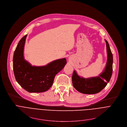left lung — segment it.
Wrapping results in <instances>:
<instances>
[{"mask_svg": "<svg viewBox=\"0 0 127 127\" xmlns=\"http://www.w3.org/2000/svg\"><path fill=\"white\" fill-rule=\"evenodd\" d=\"M107 61L104 71L98 77L88 79L79 77L75 71L72 76V82L74 87L79 92L87 94H93L100 92L107 85L111 77L112 73L113 56L109 44L105 40Z\"/></svg>", "mask_w": 127, "mask_h": 127, "instance_id": "8db88e82", "label": "left lung"}]
</instances>
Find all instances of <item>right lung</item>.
<instances>
[{
	"label": "right lung",
	"instance_id": "right-lung-1",
	"mask_svg": "<svg viewBox=\"0 0 127 127\" xmlns=\"http://www.w3.org/2000/svg\"><path fill=\"white\" fill-rule=\"evenodd\" d=\"M27 35L19 41L13 54V69L19 85L30 93L48 90L52 85L55 75L64 67L66 59H59L45 66H32L24 58V48Z\"/></svg>",
	"mask_w": 127,
	"mask_h": 127
}]
</instances>
